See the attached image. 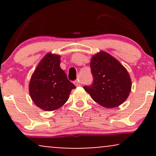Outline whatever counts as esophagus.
<instances>
[{
	"label": "esophagus",
	"instance_id": "34e87169",
	"mask_svg": "<svg viewBox=\"0 0 156 156\" xmlns=\"http://www.w3.org/2000/svg\"><path fill=\"white\" fill-rule=\"evenodd\" d=\"M74 84L76 85V87H80V84L79 83V80H75Z\"/></svg>",
	"mask_w": 156,
	"mask_h": 156
}]
</instances>
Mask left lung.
<instances>
[{"label": "left lung", "instance_id": "obj_1", "mask_svg": "<svg viewBox=\"0 0 156 156\" xmlns=\"http://www.w3.org/2000/svg\"><path fill=\"white\" fill-rule=\"evenodd\" d=\"M93 84L83 89L96 103L112 108L126 101L131 91V79L126 68L112 55L101 51L90 62Z\"/></svg>", "mask_w": 156, "mask_h": 156}]
</instances>
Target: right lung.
<instances>
[{
	"instance_id": "1",
	"label": "right lung",
	"mask_w": 156,
	"mask_h": 156,
	"mask_svg": "<svg viewBox=\"0 0 156 156\" xmlns=\"http://www.w3.org/2000/svg\"><path fill=\"white\" fill-rule=\"evenodd\" d=\"M60 55L48 53L36 67L29 82V94L37 107L52 112L69 99L75 85L60 67Z\"/></svg>"
}]
</instances>
